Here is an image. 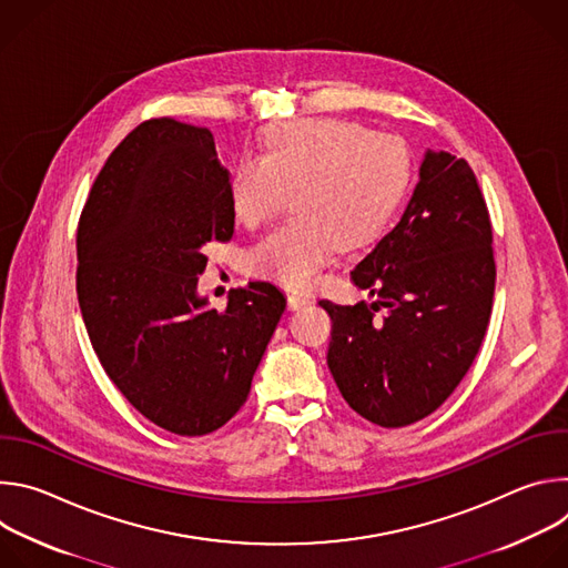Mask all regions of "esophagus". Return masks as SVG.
<instances>
[{
    "mask_svg": "<svg viewBox=\"0 0 568 568\" xmlns=\"http://www.w3.org/2000/svg\"><path fill=\"white\" fill-rule=\"evenodd\" d=\"M307 303H310V296H305V294H298V292L287 294V305H290V310H298V307H303V305H307Z\"/></svg>",
    "mask_w": 568,
    "mask_h": 568,
    "instance_id": "obj_1",
    "label": "esophagus"
}]
</instances>
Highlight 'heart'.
<instances>
[{
    "instance_id": "1",
    "label": "heart",
    "mask_w": 568,
    "mask_h": 568,
    "mask_svg": "<svg viewBox=\"0 0 568 568\" xmlns=\"http://www.w3.org/2000/svg\"><path fill=\"white\" fill-rule=\"evenodd\" d=\"M409 182L399 139L337 119L274 125L261 159H242L231 175L233 215L250 229L274 217L292 193V220L247 254L252 274L287 287L310 285L344 245L371 242Z\"/></svg>"
}]
</instances>
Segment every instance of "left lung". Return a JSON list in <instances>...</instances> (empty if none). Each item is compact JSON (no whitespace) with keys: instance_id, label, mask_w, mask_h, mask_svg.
Segmentation results:
<instances>
[{"instance_id":"8db88e82","label":"left lung","mask_w":568,"mask_h":568,"mask_svg":"<svg viewBox=\"0 0 568 568\" xmlns=\"http://www.w3.org/2000/svg\"><path fill=\"white\" fill-rule=\"evenodd\" d=\"M493 224L465 159L427 150L399 222L351 272L377 301H318L333 318L328 368L362 418L407 427L471 366L495 296Z\"/></svg>"}]
</instances>
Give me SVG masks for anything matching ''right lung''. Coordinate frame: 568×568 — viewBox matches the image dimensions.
I'll list each match as a JSON object with an SVG mask.
<instances>
[{
  "mask_svg": "<svg viewBox=\"0 0 568 568\" xmlns=\"http://www.w3.org/2000/svg\"><path fill=\"white\" fill-rule=\"evenodd\" d=\"M229 184L206 128L150 119L114 148L78 222L94 353L132 407L178 436L240 412L287 303L265 281L231 290L222 312L197 294L204 247L233 235Z\"/></svg>",
  "mask_w": 568,
  "mask_h": 568,
  "instance_id": "add662e5",
  "label": "right lung"
}]
</instances>
